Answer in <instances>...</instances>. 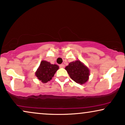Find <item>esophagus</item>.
<instances>
[{
	"instance_id": "34e87169",
	"label": "esophagus",
	"mask_w": 125,
	"mask_h": 125,
	"mask_svg": "<svg viewBox=\"0 0 125 125\" xmlns=\"http://www.w3.org/2000/svg\"><path fill=\"white\" fill-rule=\"evenodd\" d=\"M65 67V65H64V64H60V68H63Z\"/></svg>"
}]
</instances>
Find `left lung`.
<instances>
[{
  "label": "left lung",
  "mask_w": 125,
  "mask_h": 125,
  "mask_svg": "<svg viewBox=\"0 0 125 125\" xmlns=\"http://www.w3.org/2000/svg\"><path fill=\"white\" fill-rule=\"evenodd\" d=\"M65 70L70 78L77 83L82 84L88 81L90 75L89 68L79 60L70 62Z\"/></svg>",
  "instance_id": "1"
}]
</instances>
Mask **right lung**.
<instances>
[{
    "mask_svg": "<svg viewBox=\"0 0 125 125\" xmlns=\"http://www.w3.org/2000/svg\"><path fill=\"white\" fill-rule=\"evenodd\" d=\"M58 68L59 67L56 64H51L50 62L43 60L35 72V75L42 82L47 83L52 79Z\"/></svg>",
    "mask_w": 125,
    "mask_h": 125,
    "instance_id": "right-lung-1",
    "label": "right lung"
}]
</instances>
